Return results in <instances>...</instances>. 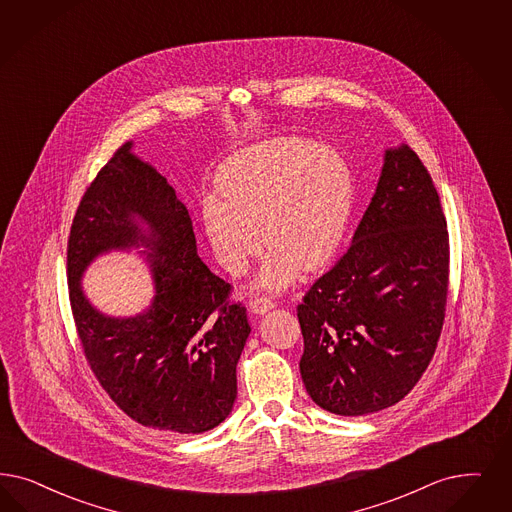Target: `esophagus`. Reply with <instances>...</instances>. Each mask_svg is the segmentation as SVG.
Segmentation results:
<instances>
[{
    "label": "esophagus",
    "mask_w": 512,
    "mask_h": 512,
    "mask_svg": "<svg viewBox=\"0 0 512 512\" xmlns=\"http://www.w3.org/2000/svg\"><path fill=\"white\" fill-rule=\"evenodd\" d=\"M274 306H276V304L270 299H265V297H257V299H253L249 302L251 314H257V316H263L266 312H270Z\"/></svg>",
    "instance_id": "esophagus-1"
}]
</instances>
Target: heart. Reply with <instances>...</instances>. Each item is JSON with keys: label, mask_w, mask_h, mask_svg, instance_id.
Instances as JSON below:
<instances>
[{"label": "heart", "mask_w": 512, "mask_h": 512, "mask_svg": "<svg viewBox=\"0 0 512 512\" xmlns=\"http://www.w3.org/2000/svg\"><path fill=\"white\" fill-rule=\"evenodd\" d=\"M221 202H206L204 227L217 261L242 274L266 246L259 287L282 291L300 270L335 257L352 219L355 177L348 159L302 138L263 141L225 160L215 177ZM264 236H260L258 225Z\"/></svg>", "instance_id": "heart-1"}]
</instances>
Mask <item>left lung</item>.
Wrapping results in <instances>:
<instances>
[{"instance_id": "8db88e82", "label": "left lung", "mask_w": 512, "mask_h": 512, "mask_svg": "<svg viewBox=\"0 0 512 512\" xmlns=\"http://www.w3.org/2000/svg\"><path fill=\"white\" fill-rule=\"evenodd\" d=\"M448 230L420 157L386 149L352 246L297 308L308 395L338 416L399 403L427 369L446 312Z\"/></svg>"}]
</instances>
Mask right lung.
I'll use <instances>...</instances> for the list:
<instances>
[{
	"label": "right lung",
	"mask_w": 512,
	"mask_h": 512,
	"mask_svg": "<svg viewBox=\"0 0 512 512\" xmlns=\"http://www.w3.org/2000/svg\"><path fill=\"white\" fill-rule=\"evenodd\" d=\"M145 246L156 297L130 319L102 315L80 278L100 254ZM70 302L90 369L134 422L196 435L225 422L251 327L230 285L196 253L193 223L166 177L117 149L83 196L68 240Z\"/></svg>",
	"instance_id": "right-lung-1"
}]
</instances>
